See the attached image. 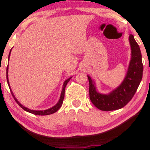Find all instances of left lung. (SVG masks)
I'll return each instance as SVG.
<instances>
[{"instance_id":"1","label":"left lung","mask_w":150,"mask_h":150,"mask_svg":"<svg viewBox=\"0 0 150 150\" xmlns=\"http://www.w3.org/2000/svg\"><path fill=\"white\" fill-rule=\"evenodd\" d=\"M129 42L132 48V58L127 74L121 85L108 95L97 92L95 82L87 76L89 83V98L94 105L104 111L121 109L128 104L137 92L142 79L143 64L139 46L130 35Z\"/></svg>"}]
</instances>
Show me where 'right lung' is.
Masks as SVG:
<instances>
[{
	"instance_id": "add662e5",
	"label": "right lung",
	"mask_w": 150,
	"mask_h": 150,
	"mask_svg": "<svg viewBox=\"0 0 150 150\" xmlns=\"http://www.w3.org/2000/svg\"><path fill=\"white\" fill-rule=\"evenodd\" d=\"M10 53H11V51H10ZM10 53H9V55H8V60H9V56H10ZM8 66H7V69H6V79H7V82H8V86L10 87V85H9V82H8ZM71 79V77L69 79H66V81H64V85H63L62 91H61V97H60L59 101L58 102V103H57L55 105H54L53 107H52L51 108L45 110H30V109L27 108H25L24 106H23L22 105L19 103V102L18 101L17 99L15 98V96L13 95V92H12L11 88H10V91H11V92L12 96H13V98H14L15 101H16L18 105H19L21 108L24 109V110L27 111V112H31V113H32V114H35V115H50V114H52V113H54V112H57V111L60 109V108L61 107V105H62L63 101H64V94H65V89H66V84H68V82H69V80H70Z\"/></svg>"
}]
</instances>
